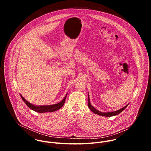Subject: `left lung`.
Returning <instances> with one entry per match:
<instances>
[{"mask_svg": "<svg viewBox=\"0 0 151 151\" xmlns=\"http://www.w3.org/2000/svg\"><path fill=\"white\" fill-rule=\"evenodd\" d=\"M88 94V107H89V108L90 109V110L93 112V113H94L95 114H97V115H101V116H107V117H110V116H115V115H118L119 114H120L122 111H123L126 107H127V106L128 105V104H127L125 106H124V107H122V108H121V109H120L119 110H118V111H114V112H100V111H98V110H97L95 107H94L92 105H91V103H90V96H89V94Z\"/></svg>", "mask_w": 151, "mask_h": 151, "instance_id": "1", "label": "left lung"}]
</instances>
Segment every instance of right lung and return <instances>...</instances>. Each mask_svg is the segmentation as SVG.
I'll list each match as a JSON object with an SVG mask.
<instances>
[{
	"label": "right lung",
	"instance_id": "add662e5",
	"mask_svg": "<svg viewBox=\"0 0 151 151\" xmlns=\"http://www.w3.org/2000/svg\"><path fill=\"white\" fill-rule=\"evenodd\" d=\"M68 93L66 94V96L64 97V98L59 103H57V104H52V105H47V106H36L34 105L32 103H30V102H29L28 101H27L22 96H21V97L22 98L23 101H24V103L26 104V105L29 107L30 109H31L32 110L36 112H39V113H45V112H52L54 111H56L58 109H60L61 107L64 105V102H65V100L66 98Z\"/></svg>",
	"mask_w": 151,
	"mask_h": 151
}]
</instances>
